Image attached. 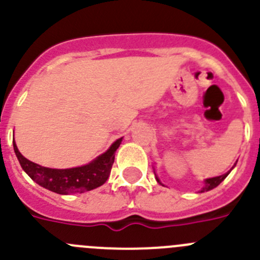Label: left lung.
I'll return each mask as SVG.
<instances>
[{
	"instance_id": "1",
	"label": "left lung",
	"mask_w": 260,
	"mask_h": 260,
	"mask_svg": "<svg viewBox=\"0 0 260 260\" xmlns=\"http://www.w3.org/2000/svg\"><path fill=\"white\" fill-rule=\"evenodd\" d=\"M236 163H237V162H236ZM236 163H235V165L232 166V169H234L235 166H236ZM232 169H231V170H232ZM231 170H230V171H227L226 174L221 175V176L211 177V179H206V180H204V185H203V187H202V189L199 190V192L209 191V190H212V189H214V187H217V186H218V185L221 184V182L223 181V180L226 179L227 176H229V174H230V172H231ZM153 171H154V167H153ZM154 175H155V180H157V182H158V184H160V185H162V186H165V185H163L162 182H160L159 177L157 176V174H155V171H154Z\"/></svg>"
}]
</instances>
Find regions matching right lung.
<instances>
[{
  "label": "right lung",
  "instance_id": "obj_1",
  "mask_svg": "<svg viewBox=\"0 0 260 260\" xmlns=\"http://www.w3.org/2000/svg\"><path fill=\"white\" fill-rule=\"evenodd\" d=\"M122 138L112 143L110 148L103 154L98 155L95 159L88 165L73 167V169H49L26 159L16 147L15 140L14 150L21 169L26 172L29 177L37 184L47 190L57 192L61 195L76 194V192L90 191L97 189L108 180L112 169L115 153L120 147Z\"/></svg>",
  "mask_w": 260,
  "mask_h": 260
}]
</instances>
